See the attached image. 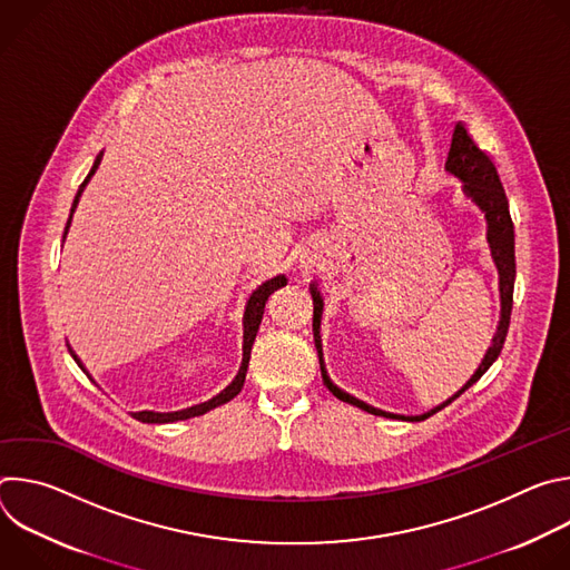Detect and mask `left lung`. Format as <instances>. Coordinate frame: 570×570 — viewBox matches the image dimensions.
Returning a JSON list of instances; mask_svg holds the SVG:
<instances>
[{
    "mask_svg": "<svg viewBox=\"0 0 570 570\" xmlns=\"http://www.w3.org/2000/svg\"><path fill=\"white\" fill-rule=\"evenodd\" d=\"M446 171L458 176L464 185L466 196L484 212L487 223H490V246H492V255L497 262V268L501 273V324H499V332L494 336V343L490 347V352L484 354V361L480 363V367L475 370V374L466 381V385L453 394L446 403L438 405L435 411L426 413V415H415V417H403V415H392V413H383L379 409H372L365 401L343 392L338 385L332 383V379L327 376V370H324L322 356H320V372H322V381L324 385L330 387V392L334 396H338L345 403L356 405V409L370 413V415H381V417H399V420H409V422H422L431 415H435L438 411H442L444 405H449L453 399H458L464 390H469L487 370L492 367V363L501 356V350L505 345L508 338V330H510V317H512V304H514V277H517V257H514V223L510 216V203L505 196V189L501 185L499 171L494 167V161L490 159L484 150H480L473 139L469 137L466 128L462 124L455 126L453 130V139H451V150H449V159H446ZM311 295H313V327L315 322L322 313V299L317 288L311 286ZM320 354V352H317Z\"/></svg>",
    "mask_w": 570,
    "mask_h": 570,
    "instance_id": "8db88e82",
    "label": "left lung"
}]
</instances>
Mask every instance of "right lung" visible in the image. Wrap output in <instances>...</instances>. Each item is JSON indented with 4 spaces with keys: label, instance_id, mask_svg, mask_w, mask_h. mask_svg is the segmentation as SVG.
<instances>
[{
    "label": "right lung",
    "instance_id": "obj_1",
    "mask_svg": "<svg viewBox=\"0 0 570 570\" xmlns=\"http://www.w3.org/2000/svg\"><path fill=\"white\" fill-rule=\"evenodd\" d=\"M99 161H101V155L97 157V161H95V167H92V171H90V176L97 171V167H99ZM90 176L86 178V183L80 185V189H78V194H76V198H73V205H71V214H73V209H76V205H78V198H80V191L86 189V185L90 183ZM71 214H69V220H67V227H65V234H67V229H69V223H71ZM282 286H286V279L284 277H275V279H271V282H266V284H262L255 293H253V297H250V302H248V308H246V334H248V343H250V350H253V343H255V338H257V332H259V324H262V317H264V306H266V302H268V297L277 291V288H282ZM73 356V354H71ZM76 358V356H73ZM78 361V358H76ZM248 361H250V354L248 352H243V363H240V370H238V374H236V379L220 392V394H216L214 399H209V401H205V403H198V405H191V409H185V411H178V413H150V411H144V413H135V417L139 420V422H146V424H161V422H176V420H189V417H198V415H205L207 411H212V409H216V405H223V403H227L229 399H234L238 392H240V387H243V381H246V372H248Z\"/></svg>",
    "mask_w": 570,
    "mask_h": 570
}]
</instances>
